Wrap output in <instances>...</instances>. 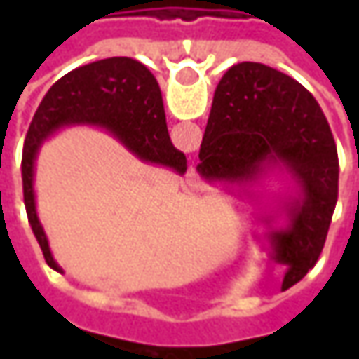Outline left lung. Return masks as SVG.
<instances>
[{"label": "left lung", "mask_w": 359, "mask_h": 359, "mask_svg": "<svg viewBox=\"0 0 359 359\" xmlns=\"http://www.w3.org/2000/svg\"><path fill=\"white\" fill-rule=\"evenodd\" d=\"M338 168L327 119L302 83L255 62L224 74L196 170L205 184L248 198L268 177L290 186L278 203L285 224L268 236L273 257L287 266L282 290L299 282L322 254L338 201Z\"/></svg>", "instance_id": "obj_1"}]
</instances>
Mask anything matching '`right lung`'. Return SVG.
Here are the masks:
<instances>
[{
    "label": "right lung",
    "instance_id": "add662e5",
    "mask_svg": "<svg viewBox=\"0 0 359 359\" xmlns=\"http://www.w3.org/2000/svg\"><path fill=\"white\" fill-rule=\"evenodd\" d=\"M91 126L107 131L145 163L187 170L186 156L175 149L168 133L161 91L154 74L131 57H107L81 65L57 79L35 111L25 135L21 175L27 219L49 268L62 271L51 254L35 203V161L46 140L63 128Z\"/></svg>",
    "mask_w": 359,
    "mask_h": 359
}]
</instances>
